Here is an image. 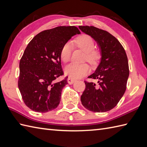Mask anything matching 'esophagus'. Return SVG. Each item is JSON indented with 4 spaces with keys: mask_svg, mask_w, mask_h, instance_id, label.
I'll use <instances>...</instances> for the list:
<instances>
[{
    "mask_svg": "<svg viewBox=\"0 0 147 147\" xmlns=\"http://www.w3.org/2000/svg\"><path fill=\"white\" fill-rule=\"evenodd\" d=\"M75 82H76V80L72 78H71V77H68L67 83L69 84V85H72V84H73Z\"/></svg>",
    "mask_w": 147,
    "mask_h": 147,
    "instance_id": "obj_1",
    "label": "esophagus"
}]
</instances>
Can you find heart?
<instances>
[{
    "label": "heart",
    "instance_id": "heart-1",
    "mask_svg": "<svg viewBox=\"0 0 147 147\" xmlns=\"http://www.w3.org/2000/svg\"><path fill=\"white\" fill-rule=\"evenodd\" d=\"M75 44L78 47L86 53L85 59L91 63L95 62L98 59V52L94 50L95 42L91 36L83 34L76 38ZM72 53V45L71 43L67 42L62 47L60 52L61 61L67 63L70 61ZM90 71L89 65L86 64L72 63L65 69V73L72 78H80L88 73Z\"/></svg>",
    "mask_w": 147,
    "mask_h": 147
}]
</instances>
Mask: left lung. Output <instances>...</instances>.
<instances>
[{
  "instance_id": "left-lung-1",
  "label": "left lung",
  "mask_w": 147,
  "mask_h": 147,
  "mask_svg": "<svg viewBox=\"0 0 147 147\" xmlns=\"http://www.w3.org/2000/svg\"><path fill=\"white\" fill-rule=\"evenodd\" d=\"M79 28L95 40L101 54L97 68L88 77L98 80V85L85 82L82 104L92 112L109 111L116 106L126 91L129 74L126 52L118 40L105 30L88 26Z\"/></svg>"
}]
</instances>
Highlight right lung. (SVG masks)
Masks as SVG:
<instances>
[{"mask_svg": "<svg viewBox=\"0 0 147 147\" xmlns=\"http://www.w3.org/2000/svg\"><path fill=\"white\" fill-rule=\"evenodd\" d=\"M80 34L74 26L43 31L31 40L20 62L18 88L24 104L32 111L45 113L57 107L61 92L67 84L63 75L60 52L71 37Z\"/></svg>", "mask_w": 147, "mask_h": 147, "instance_id": "right-lung-1", "label": "right lung"}]
</instances>
